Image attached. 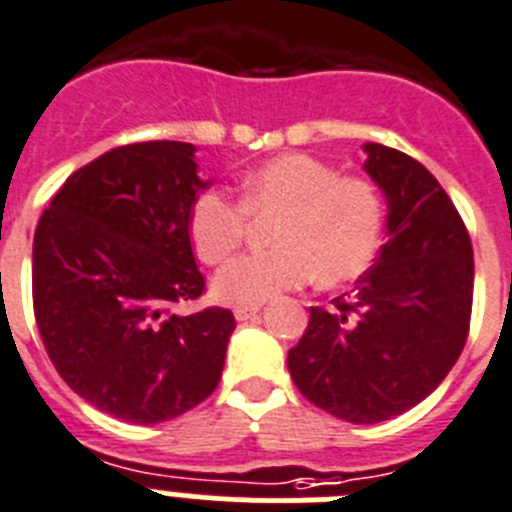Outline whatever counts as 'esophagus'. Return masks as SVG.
Listing matches in <instances>:
<instances>
[{
    "instance_id": "1",
    "label": "esophagus",
    "mask_w": 512,
    "mask_h": 512,
    "mask_svg": "<svg viewBox=\"0 0 512 512\" xmlns=\"http://www.w3.org/2000/svg\"><path fill=\"white\" fill-rule=\"evenodd\" d=\"M260 313V306H237L234 308V319L237 321H250Z\"/></svg>"
}]
</instances>
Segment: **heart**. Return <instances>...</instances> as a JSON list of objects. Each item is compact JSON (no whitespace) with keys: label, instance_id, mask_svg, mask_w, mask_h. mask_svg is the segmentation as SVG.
Wrapping results in <instances>:
<instances>
[{"label":"heart","instance_id":"b5f03b06","mask_svg":"<svg viewBox=\"0 0 512 512\" xmlns=\"http://www.w3.org/2000/svg\"><path fill=\"white\" fill-rule=\"evenodd\" d=\"M242 206L206 191L191 206V242L204 262H222L239 247L247 214H278L275 250L239 255L214 275V293L232 306H262L316 278L324 285L362 275L375 260L385 206L375 183L339 176L303 153L278 155L239 181Z\"/></svg>","mask_w":512,"mask_h":512}]
</instances>
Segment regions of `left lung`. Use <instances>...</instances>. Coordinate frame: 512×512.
<instances>
[{
  "label": "left lung",
  "instance_id": "8db88e82",
  "mask_svg": "<svg viewBox=\"0 0 512 512\" xmlns=\"http://www.w3.org/2000/svg\"><path fill=\"white\" fill-rule=\"evenodd\" d=\"M362 150L388 204V242L347 301L311 308L288 370L321 411L380 423L434 393L462 354L474 260L462 216L418 160L380 142Z\"/></svg>",
  "mask_w": 512,
  "mask_h": 512
}]
</instances>
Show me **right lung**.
Wrapping results in <instances>:
<instances>
[{"mask_svg": "<svg viewBox=\"0 0 512 512\" xmlns=\"http://www.w3.org/2000/svg\"><path fill=\"white\" fill-rule=\"evenodd\" d=\"M191 142L114 147L78 168L40 216L32 303L68 388L127 423H163L209 398L224 370L234 316H183L204 293L193 257L199 178Z\"/></svg>", "mask_w": 512, "mask_h": 512, "instance_id": "right-lung-1", "label": "right lung"}]
</instances>
